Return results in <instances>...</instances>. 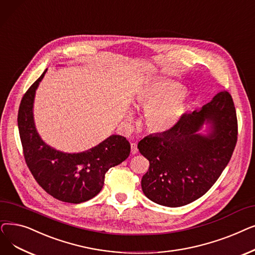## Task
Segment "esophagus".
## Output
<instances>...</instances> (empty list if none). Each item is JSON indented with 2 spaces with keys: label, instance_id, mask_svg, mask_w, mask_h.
I'll return each mask as SVG.
<instances>
[{
  "label": "esophagus",
  "instance_id": "esophagus-1",
  "mask_svg": "<svg viewBox=\"0 0 255 255\" xmlns=\"http://www.w3.org/2000/svg\"><path fill=\"white\" fill-rule=\"evenodd\" d=\"M130 152L132 154H136L138 152V147H137V144L136 143H131L130 144Z\"/></svg>",
  "mask_w": 255,
  "mask_h": 255
}]
</instances>
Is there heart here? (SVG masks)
<instances>
[{
	"label": "heart",
	"mask_w": 255,
	"mask_h": 255,
	"mask_svg": "<svg viewBox=\"0 0 255 255\" xmlns=\"http://www.w3.org/2000/svg\"><path fill=\"white\" fill-rule=\"evenodd\" d=\"M184 87L175 82L152 83L139 91L137 102L144 106V123L151 131L172 128L183 115L186 103Z\"/></svg>",
	"instance_id": "1"
}]
</instances>
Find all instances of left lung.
Instances as JSON below:
<instances>
[{"instance_id": "8db88e82", "label": "left lung", "mask_w": 255, "mask_h": 255, "mask_svg": "<svg viewBox=\"0 0 255 255\" xmlns=\"http://www.w3.org/2000/svg\"><path fill=\"white\" fill-rule=\"evenodd\" d=\"M205 121L213 127L207 137L196 132ZM237 141L235 104L223 90L200 111L181 115L172 128L139 142V151L149 161L141 180L145 196L170 208L200 198L220 177Z\"/></svg>"}]
</instances>
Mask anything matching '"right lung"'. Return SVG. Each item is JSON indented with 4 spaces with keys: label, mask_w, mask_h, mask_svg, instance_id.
<instances>
[{
    "label": "right lung",
    "mask_w": 255,
    "mask_h": 255,
    "mask_svg": "<svg viewBox=\"0 0 255 255\" xmlns=\"http://www.w3.org/2000/svg\"><path fill=\"white\" fill-rule=\"evenodd\" d=\"M46 72L36 80L20 101L17 125L25 161L38 185L54 198L81 203L98 195L111 167L128 159L127 138L113 135L85 152L64 153L46 145L36 131L33 120L35 90Z\"/></svg>",
    "instance_id": "right-lung-1"
}]
</instances>
